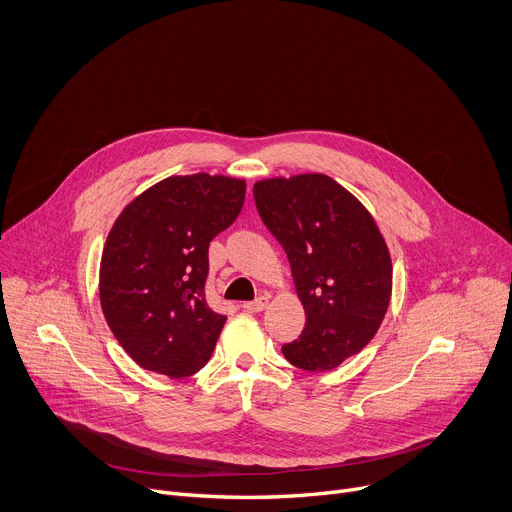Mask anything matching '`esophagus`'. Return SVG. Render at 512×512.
<instances>
[{"instance_id":"1","label":"esophagus","mask_w":512,"mask_h":512,"mask_svg":"<svg viewBox=\"0 0 512 512\" xmlns=\"http://www.w3.org/2000/svg\"><path fill=\"white\" fill-rule=\"evenodd\" d=\"M267 304H269V298H267V296H259V298L253 300V302H245L243 308H245L247 312H263V310L267 308Z\"/></svg>"}]
</instances>
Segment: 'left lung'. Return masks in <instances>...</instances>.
<instances>
[{"instance_id": "left-lung-1", "label": "left lung", "mask_w": 512, "mask_h": 512, "mask_svg": "<svg viewBox=\"0 0 512 512\" xmlns=\"http://www.w3.org/2000/svg\"><path fill=\"white\" fill-rule=\"evenodd\" d=\"M261 221L283 247L306 328L283 356L312 373L336 369L367 346L387 314L393 263L373 214L326 174L253 186Z\"/></svg>"}]
</instances>
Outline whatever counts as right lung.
<instances>
[{"label": "right lung", "mask_w": 512, "mask_h": 512, "mask_svg": "<svg viewBox=\"0 0 512 512\" xmlns=\"http://www.w3.org/2000/svg\"><path fill=\"white\" fill-rule=\"evenodd\" d=\"M245 180L170 176L135 196L113 223L99 267L103 316L145 371L198 373L227 318L208 308V245L239 216Z\"/></svg>", "instance_id": "right-lung-1"}]
</instances>
